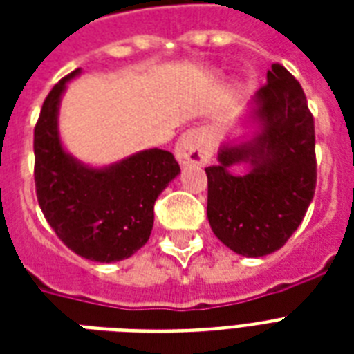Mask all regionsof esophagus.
<instances>
[{
    "label": "esophagus",
    "mask_w": 354,
    "mask_h": 354,
    "mask_svg": "<svg viewBox=\"0 0 354 354\" xmlns=\"http://www.w3.org/2000/svg\"><path fill=\"white\" fill-rule=\"evenodd\" d=\"M176 160L182 165H205L211 158V149L202 128H191L183 132L174 147Z\"/></svg>",
    "instance_id": "34e87169"
}]
</instances>
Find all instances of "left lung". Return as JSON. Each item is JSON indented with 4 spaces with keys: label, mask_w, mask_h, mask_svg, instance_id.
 Returning <instances> with one entry per match:
<instances>
[{
    "label": "left lung",
    "mask_w": 354,
    "mask_h": 354,
    "mask_svg": "<svg viewBox=\"0 0 354 354\" xmlns=\"http://www.w3.org/2000/svg\"><path fill=\"white\" fill-rule=\"evenodd\" d=\"M252 139L224 143L207 174V218L230 250L244 257L274 253L301 224L316 189L314 119L301 84L272 64L250 102ZM248 162L246 175L229 169Z\"/></svg>",
    "instance_id": "1"
}]
</instances>
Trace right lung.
I'll return each instance as SVG.
<instances>
[{
    "mask_svg": "<svg viewBox=\"0 0 354 354\" xmlns=\"http://www.w3.org/2000/svg\"><path fill=\"white\" fill-rule=\"evenodd\" d=\"M64 77L44 101L35 127V183L41 213L58 239L97 263L128 259L154 226V202L180 174L169 150L149 149L108 167H90L66 152L58 133Z\"/></svg>",
    "mask_w": 354,
    "mask_h": 354,
    "instance_id": "add662e5",
    "label": "right lung"
}]
</instances>
